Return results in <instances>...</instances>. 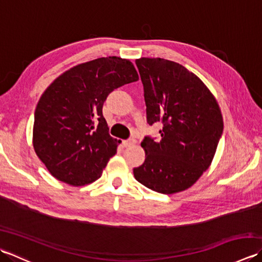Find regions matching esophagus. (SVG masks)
Listing matches in <instances>:
<instances>
[{
	"instance_id": "esophagus-1",
	"label": "esophagus",
	"mask_w": 262,
	"mask_h": 262,
	"mask_svg": "<svg viewBox=\"0 0 262 262\" xmlns=\"http://www.w3.org/2000/svg\"><path fill=\"white\" fill-rule=\"evenodd\" d=\"M134 143H135V140H126V141H122V142H121L122 146H125V147L130 146V145H133V144H134Z\"/></svg>"
}]
</instances>
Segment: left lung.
Instances as JSON below:
<instances>
[{
  "instance_id": "obj_1",
  "label": "left lung",
  "mask_w": 262,
  "mask_h": 262,
  "mask_svg": "<svg viewBox=\"0 0 262 262\" xmlns=\"http://www.w3.org/2000/svg\"><path fill=\"white\" fill-rule=\"evenodd\" d=\"M148 125L162 122L161 140L141 143L145 162L135 179L160 193L186 190L208 169L223 134V117L213 94L185 66L164 58L136 59Z\"/></svg>"
}]
</instances>
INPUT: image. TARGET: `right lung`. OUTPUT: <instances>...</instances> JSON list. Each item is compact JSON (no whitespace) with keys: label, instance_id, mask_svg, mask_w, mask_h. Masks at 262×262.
Masks as SVG:
<instances>
[{"label":"right lung","instance_id":"right-lung-1","mask_svg":"<svg viewBox=\"0 0 262 262\" xmlns=\"http://www.w3.org/2000/svg\"><path fill=\"white\" fill-rule=\"evenodd\" d=\"M137 80L130 60L110 56L74 66L46 89L35 111L32 143L53 177L75 187L101 177L120 143L109 135L103 102Z\"/></svg>","mask_w":262,"mask_h":262}]
</instances>
